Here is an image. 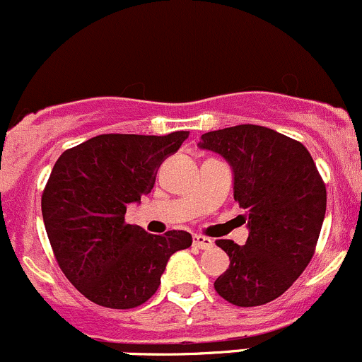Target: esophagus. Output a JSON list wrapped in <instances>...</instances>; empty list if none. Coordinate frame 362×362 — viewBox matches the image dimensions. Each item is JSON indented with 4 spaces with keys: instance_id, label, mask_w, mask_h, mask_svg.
<instances>
[{
    "instance_id": "1",
    "label": "esophagus",
    "mask_w": 362,
    "mask_h": 362,
    "mask_svg": "<svg viewBox=\"0 0 362 362\" xmlns=\"http://www.w3.org/2000/svg\"><path fill=\"white\" fill-rule=\"evenodd\" d=\"M193 245H195L197 248H200V250H209V248L214 247V242L211 238H207V236L195 235L193 236Z\"/></svg>"
}]
</instances>
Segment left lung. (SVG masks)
<instances>
[{
	"label": "left lung",
	"instance_id": "1",
	"mask_svg": "<svg viewBox=\"0 0 362 362\" xmlns=\"http://www.w3.org/2000/svg\"><path fill=\"white\" fill-rule=\"evenodd\" d=\"M198 146L226 158L235 200L247 212L245 245L217 240L229 267L214 283L224 300L255 307L293 285L313 259L326 212V186L302 143L240 124L202 134Z\"/></svg>",
	"mask_w": 362,
	"mask_h": 362
}]
</instances>
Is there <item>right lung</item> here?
Wrapping results in <instances>:
<instances>
[{
    "label": "right lung",
    "instance_id": "1",
    "mask_svg": "<svg viewBox=\"0 0 362 362\" xmlns=\"http://www.w3.org/2000/svg\"><path fill=\"white\" fill-rule=\"evenodd\" d=\"M188 134H100L65 150L53 165L41 197L46 233L60 269L95 304H145L170 255L192 245L186 231L150 235L124 219Z\"/></svg>",
    "mask_w": 362,
    "mask_h": 362
}]
</instances>
